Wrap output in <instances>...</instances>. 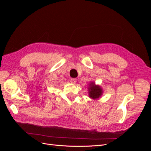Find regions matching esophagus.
Instances as JSON below:
<instances>
[{"mask_svg": "<svg viewBox=\"0 0 151 151\" xmlns=\"http://www.w3.org/2000/svg\"><path fill=\"white\" fill-rule=\"evenodd\" d=\"M70 82L72 84H76L77 82V79L76 78H72L70 79Z\"/></svg>", "mask_w": 151, "mask_h": 151, "instance_id": "1", "label": "esophagus"}]
</instances>
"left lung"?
Listing matches in <instances>:
<instances>
[{
	"mask_svg": "<svg viewBox=\"0 0 151 151\" xmlns=\"http://www.w3.org/2000/svg\"><path fill=\"white\" fill-rule=\"evenodd\" d=\"M89 96L93 99H96L100 98L103 94V90L101 87L96 85L94 83H91L88 87Z\"/></svg>",
	"mask_w": 151,
	"mask_h": 151,
	"instance_id": "left-lung-1",
	"label": "left lung"
}]
</instances>
